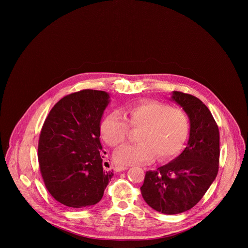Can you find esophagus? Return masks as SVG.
<instances>
[{
    "label": "esophagus",
    "mask_w": 248,
    "mask_h": 248,
    "mask_svg": "<svg viewBox=\"0 0 248 248\" xmlns=\"http://www.w3.org/2000/svg\"><path fill=\"white\" fill-rule=\"evenodd\" d=\"M127 169V167H124V166H115L114 170L116 171H122V170H125Z\"/></svg>",
    "instance_id": "esophagus-1"
}]
</instances>
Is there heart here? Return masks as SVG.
<instances>
[{"instance_id": "heart-1", "label": "heart", "mask_w": 248, "mask_h": 248, "mask_svg": "<svg viewBox=\"0 0 248 248\" xmlns=\"http://www.w3.org/2000/svg\"><path fill=\"white\" fill-rule=\"evenodd\" d=\"M129 127L139 129V142L123 145L115 152V162L120 165L147 164L156 155L160 161L170 159L183 148L189 124L183 109L159 101H145L129 106L126 120L118 112L109 114L100 130L106 143L118 147L126 140Z\"/></svg>"}]
</instances>
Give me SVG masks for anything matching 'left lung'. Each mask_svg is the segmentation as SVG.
I'll return each mask as SVG.
<instances>
[{"label":"left lung","instance_id":"1","mask_svg":"<svg viewBox=\"0 0 248 248\" xmlns=\"http://www.w3.org/2000/svg\"><path fill=\"white\" fill-rule=\"evenodd\" d=\"M171 99L190 121L187 146L167 165L146 171L140 187L145 202L163 214L173 215L195 206L219 170L220 132L209 109L193 95L173 91Z\"/></svg>","mask_w":248,"mask_h":248}]
</instances>
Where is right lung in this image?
Segmentation results:
<instances>
[{"mask_svg": "<svg viewBox=\"0 0 248 248\" xmlns=\"http://www.w3.org/2000/svg\"><path fill=\"white\" fill-rule=\"evenodd\" d=\"M109 104L105 91L84 89L62 98L46 118L38 141L43 182L58 202L70 208L98 203L113 170L103 169L100 122Z\"/></svg>", "mask_w": 248, "mask_h": 248, "instance_id": "right-lung-1", "label": "right lung"}]
</instances>
